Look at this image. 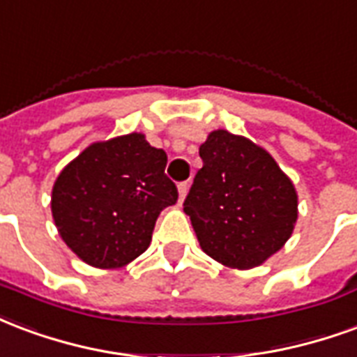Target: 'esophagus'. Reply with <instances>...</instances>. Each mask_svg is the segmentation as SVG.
<instances>
[{"instance_id":"1","label":"esophagus","mask_w":357,"mask_h":357,"mask_svg":"<svg viewBox=\"0 0 357 357\" xmlns=\"http://www.w3.org/2000/svg\"><path fill=\"white\" fill-rule=\"evenodd\" d=\"M186 192H188V182H181V184H178V204H182V202H184Z\"/></svg>"}]
</instances>
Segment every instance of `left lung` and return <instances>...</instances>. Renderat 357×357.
<instances>
[{"instance_id": "left-lung-1", "label": "left lung", "mask_w": 357, "mask_h": 357, "mask_svg": "<svg viewBox=\"0 0 357 357\" xmlns=\"http://www.w3.org/2000/svg\"><path fill=\"white\" fill-rule=\"evenodd\" d=\"M199 158L184 199L199 247L228 268L261 266L293 234L295 184L264 148L226 129L209 132Z\"/></svg>"}]
</instances>
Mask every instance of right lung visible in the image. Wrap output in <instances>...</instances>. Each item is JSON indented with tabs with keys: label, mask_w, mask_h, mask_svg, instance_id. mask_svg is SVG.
Returning <instances> with one entry per match:
<instances>
[{
	"label": "right lung",
	"mask_w": 357,
	"mask_h": 357,
	"mask_svg": "<svg viewBox=\"0 0 357 357\" xmlns=\"http://www.w3.org/2000/svg\"><path fill=\"white\" fill-rule=\"evenodd\" d=\"M167 153L142 132L93 142L56 176L51 211L62 241L89 266L121 268L144 253L160 213L176 204Z\"/></svg>",
	"instance_id": "add662e5"
}]
</instances>
